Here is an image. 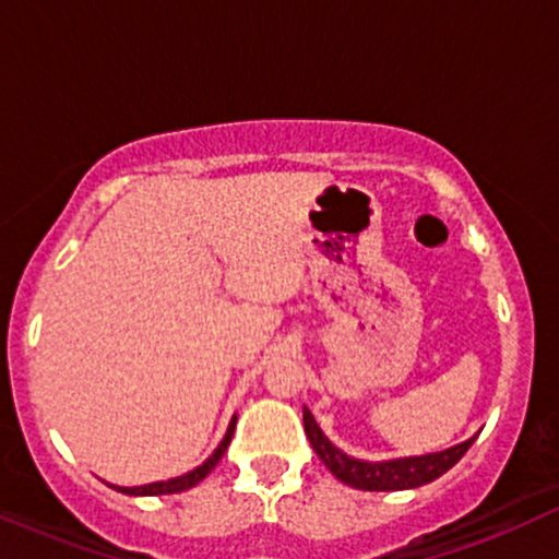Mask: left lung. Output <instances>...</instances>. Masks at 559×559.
<instances>
[{
    "label": "left lung",
    "instance_id": "obj_1",
    "mask_svg": "<svg viewBox=\"0 0 559 559\" xmlns=\"http://www.w3.org/2000/svg\"><path fill=\"white\" fill-rule=\"evenodd\" d=\"M301 418H305L307 439H310L318 457L323 460V465L329 467L342 484L362 491H404L418 489L423 484H431V480L444 476L449 467L457 465L460 457H463L473 441H476V436H471L463 444L441 449V452L370 463V460H357L352 457V454L342 452L338 447H333L329 436L320 431L318 420L312 418V413L307 407L305 413H301Z\"/></svg>",
    "mask_w": 559,
    "mask_h": 559
}]
</instances>
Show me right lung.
Returning <instances> with one entry per match:
<instances>
[{"label":"right lung","mask_w":559,"mask_h":559,"mask_svg":"<svg viewBox=\"0 0 559 559\" xmlns=\"http://www.w3.org/2000/svg\"><path fill=\"white\" fill-rule=\"evenodd\" d=\"M234 428H236V415H234V418H230L228 431H226V436H223V441H221V444H217L215 452L210 454V457L204 460L202 465L194 467V471L183 473V476H176V478H168V480H155V484H146V486H112V484L110 486H112L115 491H120V493H131V497H157V493H178V491L191 489V486H197L199 480L207 476V473L213 471L217 463H221V457H223V454H226V449L230 444V436H234Z\"/></svg>","instance_id":"1"}]
</instances>
